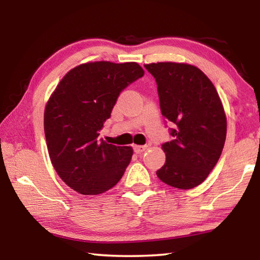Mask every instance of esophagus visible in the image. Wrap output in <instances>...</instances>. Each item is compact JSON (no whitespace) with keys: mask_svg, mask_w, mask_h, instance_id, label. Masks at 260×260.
I'll use <instances>...</instances> for the list:
<instances>
[{"mask_svg":"<svg viewBox=\"0 0 260 260\" xmlns=\"http://www.w3.org/2000/svg\"><path fill=\"white\" fill-rule=\"evenodd\" d=\"M147 148H148V146H134V147H133L134 151H135L136 153H141V152H143L144 150H146Z\"/></svg>","mask_w":260,"mask_h":260,"instance_id":"1","label":"esophagus"}]
</instances>
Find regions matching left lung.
Segmentation results:
<instances>
[{
  "label": "left lung",
  "mask_w": 260,
  "mask_h": 260,
  "mask_svg": "<svg viewBox=\"0 0 260 260\" xmlns=\"http://www.w3.org/2000/svg\"><path fill=\"white\" fill-rule=\"evenodd\" d=\"M157 83L160 112L173 140L161 144L166 155L157 171L160 181L191 189L208 178L221 155L227 121L213 83L192 65L152 63L144 65Z\"/></svg>",
  "instance_id": "1"
}]
</instances>
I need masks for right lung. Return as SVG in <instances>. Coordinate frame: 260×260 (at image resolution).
<instances>
[{
    "label": "right lung",
    "mask_w": 260,
    "mask_h": 260,
    "mask_svg": "<svg viewBox=\"0 0 260 260\" xmlns=\"http://www.w3.org/2000/svg\"><path fill=\"white\" fill-rule=\"evenodd\" d=\"M138 63L94 61L67 73L45 110L50 160L60 179L82 195H99L119 182L133 155L99 138L119 95L142 78Z\"/></svg>",
    "instance_id": "obj_1"
}]
</instances>
